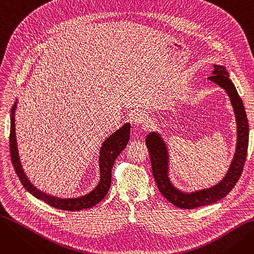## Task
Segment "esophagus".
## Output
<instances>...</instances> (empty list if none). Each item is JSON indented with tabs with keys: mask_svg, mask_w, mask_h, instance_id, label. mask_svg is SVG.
Here are the masks:
<instances>
[{
	"mask_svg": "<svg viewBox=\"0 0 254 254\" xmlns=\"http://www.w3.org/2000/svg\"><path fill=\"white\" fill-rule=\"evenodd\" d=\"M134 123L137 126H147L150 123V118L144 112H137L134 116Z\"/></svg>",
	"mask_w": 254,
	"mask_h": 254,
	"instance_id": "34e87169",
	"label": "esophagus"
}]
</instances>
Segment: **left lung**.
Returning <instances> with one entry per match:
<instances>
[{
	"instance_id": "1",
	"label": "left lung",
	"mask_w": 254,
	"mask_h": 254,
	"mask_svg": "<svg viewBox=\"0 0 254 254\" xmlns=\"http://www.w3.org/2000/svg\"><path fill=\"white\" fill-rule=\"evenodd\" d=\"M228 75V72H226L223 66L214 64L213 75L208 77L209 80L217 83L228 92L234 107L238 125V142L236 154L228 174L217 185L208 190H203L191 193H183L176 190L171 184L168 178V153L164 141L156 132H150L146 137V146H147L150 155L152 175L155 179L157 189L170 203L177 206L178 208L194 209L219 201V199L229 194V192L235 188L236 183L242 175L249 142L248 119L243 102Z\"/></svg>"
}]
</instances>
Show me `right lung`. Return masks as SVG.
I'll list each match as a JSON object with an SVG mask.
<instances>
[{"label": "right lung", "mask_w": 254, "mask_h": 254, "mask_svg": "<svg viewBox=\"0 0 254 254\" xmlns=\"http://www.w3.org/2000/svg\"><path fill=\"white\" fill-rule=\"evenodd\" d=\"M16 108V103L12 107V115H14V111ZM129 130L130 126L128 124L125 125L122 128H119L115 131L112 136L107 139L101 148L100 155V168H101V180L97 188L93 190L88 194L76 197V198H58L51 195H47L41 191H39L37 189L30 183L28 178L25 177L24 173L21 169L20 162L18 158L17 146H16V138H15V125H14V117L11 119L10 126V138H9V146H10V154L12 165L14 167L16 174L23 185V188L32 193L35 197L41 199L51 207H55L60 210L65 211H80L82 209H88L99 204L102 199L108 193L111 177H112V168L114 165L115 159L120 154L129 140Z\"/></svg>", "instance_id": "1"}]
</instances>
